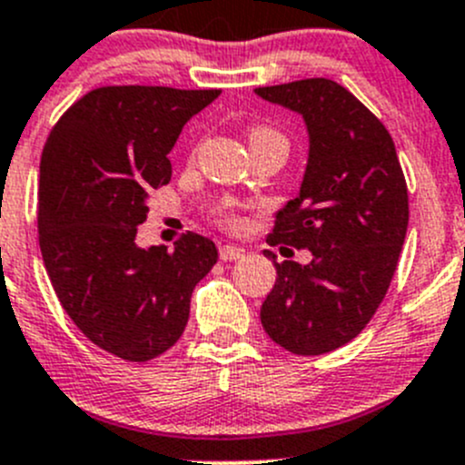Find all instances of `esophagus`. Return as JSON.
<instances>
[{"label":"esophagus","instance_id":"esophagus-1","mask_svg":"<svg viewBox=\"0 0 465 465\" xmlns=\"http://www.w3.org/2000/svg\"><path fill=\"white\" fill-rule=\"evenodd\" d=\"M245 257V250L236 245H220V259L223 262H238V259Z\"/></svg>","mask_w":465,"mask_h":465}]
</instances>
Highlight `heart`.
Segmentation results:
<instances>
[{
  "label": "heart",
  "instance_id": "b5f03b06",
  "mask_svg": "<svg viewBox=\"0 0 465 465\" xmlns=\"http://www.w3.org/2000/svg\"><path fill=\"white\" fill-rule=\"evenodd\" d=\"M271 134H277V133H272V130L268 128H252L250 130V142L259 140V137H271ZM215 220H218L224 229H241L242 227L241 206L233 202L220 203V206L215 208Z\"/></svg>",
  "mask_w": 465,
  "mask_h": 465
}]
</instances>
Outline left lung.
Returning <instances> with one entry per match:
<instances>
[{"mask_svg":"<svg viewBox=\"0 0 465 465\" xmlns=\"http://www.w3.org/2000/svg\"><path fill=\"white\" fill-rule=\"evenodd\" d=\"M305 119L310 158L296 199L277 213L268 245L310 250L307 266L275 262L262 325L296 355L331 353L364 331L390 289L409 229V188L385 125L325 77L259 86Z\"/></svg>","mask_w":465,"mask_h":465,"instance_id":"obj_1","label":"left lung"}]
</instances>
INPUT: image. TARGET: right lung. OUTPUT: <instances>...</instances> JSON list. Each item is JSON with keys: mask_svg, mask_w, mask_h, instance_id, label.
<instances>
[{"mask_svg": "<svg viewBox=\"0 0 465 465\" xmlns=\"http://www.w3.org/2000/svg\"><path fill=\"white\" fill-rule=\"evenodd\" d=\"M220 89L101 86L56 121L41 155L38 242L73 323L107 353L146 362L183 335L190 298L218 250L188 232L137 247L146 197L172 179L167 153Z\"/></svg>", "mask_w": 465, "mask_h": 465, "instance_id": "add662e5", "label": "right lung"}]
</instances>
